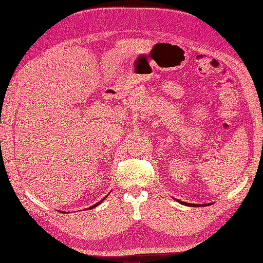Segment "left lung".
<instances>
[{
	"instance_id": "obj_1",
	"label": "left lung",
	"mask_w": 263,
	"mask_h": 263,
	"mask_svg": "<svg viewBox=\"0 0 263 263\" xmlns=\"http://www.w3.org/2000/svg\"><path fill=\"white\" fill-rule=\"evenodd\" d=\"M178 201V200H177ZM178 202H180L181 204H184V205H189V206H193V208H197V206H206V204H203V205H201V204H189V203H184V202H181V201H178ZM210 205V204H209Z\"/></svg>"
}]
</instances>
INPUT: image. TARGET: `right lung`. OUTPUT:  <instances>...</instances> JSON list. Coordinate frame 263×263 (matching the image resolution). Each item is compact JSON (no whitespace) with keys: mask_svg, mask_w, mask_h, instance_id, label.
<instances>
[{"mask_svg":"<svg viewBox=\"0 0 263 263\" xmlns=\"http://www.w3.org/2000/svg\"><path fill=\"white\" fill-rule=\"evenodd\" d=\"M104 198H105V197H104ZM104 198H103V200H104ZM103 200H101V201H100V202H98V203H97V204H94V205H93V206H91V208H89V209H90V210H91V209H93V208H95V206H98V205H100V204H101V203H102V201H103Z\"/></svg>","mask_w":263,"mask_h":263,"instance_id":"right-lung-1","label":"right lung"}]
</instances>
